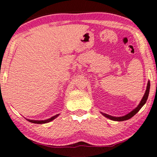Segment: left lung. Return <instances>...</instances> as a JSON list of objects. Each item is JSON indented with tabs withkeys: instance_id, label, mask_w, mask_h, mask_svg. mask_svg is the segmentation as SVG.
Instances as JSON below:
<instances>
[{
	"instance_id": "1",
	"label": "left lung",
	"mask_w": 157,
	"mask_h": 157,
	"mask_svg": "<svg viewBox=\"0 0 157 157\" xmlns=\"http://www.w3.org/2000/svg\"><path fill=\"white\" fill-rule=\"evenodd\" d=\"M149 89H150V81H148V83H147V90H146L145 91V94L144 95L142 99L139 103V104L137 106V107L136 109H134V110L131 111L130 113H128V114H126L125 116H123V117H112V116H110V115H108L106 114V113H101L105 117L108 118V119H111V120H113V121H126V120H128L131 119V118L134 117V116L136 114V113L138 112V111L140 110L141 109V107H142L145 104V103L147 102V100L148 98V96H149Z\"/></svg>"
}]
</instances>
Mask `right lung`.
I'll list each match as a JSON object with an SVG mask.
<instances>
[{
	"label": "right lung",
	"mask_w": 157,
	"mask_h": 157,
	"mask_svg": "<svg viewBox=\"0 0 157 157\" xmlns=\"http://www.w3.org/2000/svg\"><path fill=\"white\" fill-rule=\"evenodd\" d=\"M58 116H59V114H56L55 116H53L50 119H46V120H31V119H27L28 121L29 122H31V123H34V124H46V123H48V122H50L51 121H53V119H55Z\"/></svg>",
	"instance_id": "obj_1"
}]
</instances>
